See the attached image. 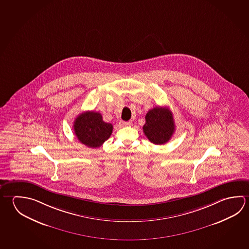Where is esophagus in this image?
Instances as JSON below:
<instances>
[{
  "instance_id": "34e87169",
  "label": "esophagus",
  "mask_w": 249,
  "mask_h": 249,
  "mask_svg": "<svg viewBox=\"0 0 249 249\" xmlns=\"http://www.w3.org/2000/svg\"><path fill=\"white\" fill-rule=\"evenodd\" d=\"M131 124H132L131 122H124V121L120 122V125L123 126H131Z\"/></svg>"
}]
</instances>
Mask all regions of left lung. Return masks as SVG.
I'll return each mask as SVG.
<instances>
[{
	"mask_svg": "<svg viewBox=\"0 0 249 249\" xmlns=\"http://www.w3.org/2000/svg\"><path fill=\"white\" fill-rule=\"evenodd\" d=\"M145 120L144 134L152 143L161 145L169 142L175 131L174 119L169 108L156 107L148 111Z\"/></svg>",
	"mask_w": 249,
	"mask_h": 249,
	"instance_id": "8db88e82",
	"label": "left lung"
}]
</instances>
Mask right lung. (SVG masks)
Returning a JSON list of instances; mask_svg holds the SVG:
<instances>
[{
    "label": "right lung",
    "instance_id": "add662e5",
    "mask_svg": "<svg viewBox=\"0 0 249 249\" xmlns=\"http://www.w3.org/2000/svg\"><path fill=\"white\" fill-rule=\"evenodd\" d=\"M73 128L79 142L92 148L101 147L113 132V125L105 123L102 115L93 111H87L78 115Z\"/></svg>",
    "mask_w": 249,
    "mask_h": 249
}]
</instances>
